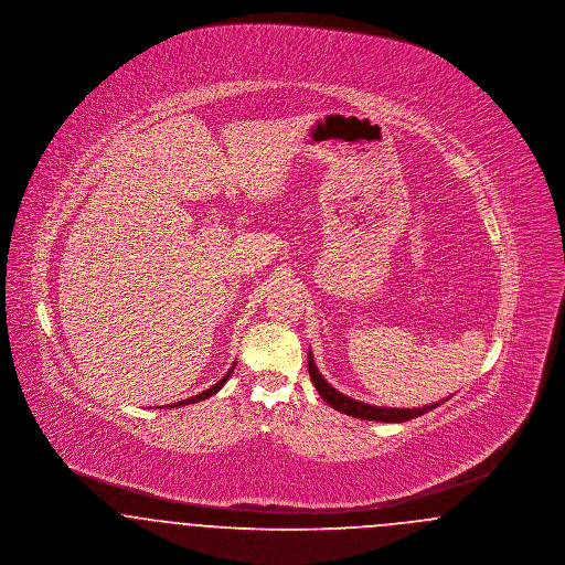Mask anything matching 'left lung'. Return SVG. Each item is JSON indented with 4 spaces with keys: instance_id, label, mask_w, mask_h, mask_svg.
<instances>
[{
    "instance_id": "obj_1",
    "label": "left lung",
    "mask_w": 565,
    "mask_h": 565,
    "mask_svg": "<svg viewBox=\"0 0 565 565\" xmlns=\"http://www.w3.org/2000/svg\"><path fill=\"white\" fill-rule=\"evenodd\" d=\"M307 366H309V376H311V381H313V385H316V390H318V394L322 396L323 401L330 404L332 408H337V411H341V413H345V415H351V417H355V419L383 422V424H403V422L415 419V417H419V415L428 413L431 408H436V406L447 403V401L454 396V394H451L449 398H445V401H440V403L426 404V406H417V408L373 406V404L353 401L350 396L341 394L339 390H334V387L323 379L322 373L318 371V366H316V360H313V353H311V351H309V355H307Z\"/></svg>"
}]
</instances>
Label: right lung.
<instances>
[{
    "label": "right lung",
    "instance_id": "right-lung-1",
    "mask_svg": "<svg viewBox=\"0 0 565 565\" xmlns=\"http://www.w3.org/2000/svg\"><path fill=\"white\" fill-rule=\"evenodd\" d=\"M237 364V362H235ZM235 364L228 369V373L226 375L222 376L215 385H212L210 390H205V392H201V394H196V396H192V398H186V401H180V403L175 404H167L169 408H173V406H184V404H192V403H199V401H205V398H210V396H214V394H217L222 387H224V383L228 381V376L233 375V369H235Z\"/></svg>",
    "mask_w": 565,
    "mask_h": 565
}]
</instances>
